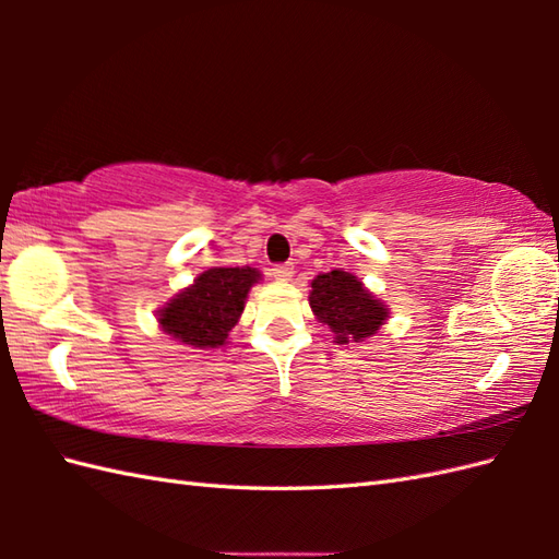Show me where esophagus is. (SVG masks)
Instances as JSON below:
<instances>
[{
  "label": "esophagus",
  "mask_w": 559,
  "mask_h": 559,
  "mask_svg": "<svg viewBox=\"0 0 559 559\" xmlns=\"http://www.w3.org/2000/svg\"><path fill=\"white\" fill-rule=\"evenodd\" d=\"M271 276L278 278V281H288L293 276V264H290V261H286V264H276L271 269Z\"/></svg>",
  "instance_id": "esophagus-1"
}]
</instances>
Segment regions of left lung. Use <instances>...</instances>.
Instances as JSON below:
<instances>
[{"label":"left lung","instance_id":"left-lung-1","mask_svg":"<svg viewBox=\"0 0 559 559\" xmlns=\"http://www.w3.org/2000/svg\"><path fill=\"white\" fill-rule=\"evenodd\" d=\"M310 307L319 322L334 331L336 343H358L374 336L389 314L386 307L346 271L319 273L312 281Z\"/></svg>","mask_w":559,"mask_h":559}]
</instances>
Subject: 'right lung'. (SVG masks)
I'll return each instance as SVG.
<instances>
[{"mask_svg": "<svg viewBox=\"0 0 559 559\" xmlns=\"http://www.w3.org/2000/svg\"><path fill=\"white\" fill-rule=\"evenodd\" d=\"M259 281L254 269H209L192 288L163 307L158 322L165 334L194 348H221L245 310L249 288Z\"/></svg>", "mask_w": 559, "mask_h": 559, "instance_id": "1", "label": "right lung"}]
</instances>
